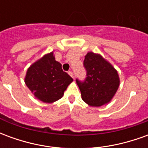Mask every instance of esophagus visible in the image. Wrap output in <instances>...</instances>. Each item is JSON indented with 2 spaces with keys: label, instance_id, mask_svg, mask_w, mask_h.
<instances>
[{
  "label": "esophagus",
  "instance_id": "obj_1",
  "mask_svg": "<svg viewBox=\"0 0 148 148\" xmlns=\"http://www.w3.org/2000/svg\"><path fill=\"white\" fill-rule=\"evenodd\" d=\"M68 74H70V76H71V77H72L73 78H74V74H73V72H72V71H69V72H68Z\"/></svg>",
  "mask_w": 148,
  "mask_h": 148
}]
</instances>
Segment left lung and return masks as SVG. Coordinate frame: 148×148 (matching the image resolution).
I'll list each match as a JSON object with an SVG mask.
<instances>
[{"mask_svg": "<svg viewBox=\"0 0 148 148\" xmlns=\"http://www.w3.org/2000/svg\"><path fill=\"white\" fill-rule=\"evenodd\" d=\"M84 66L86 78L84 82L76 80L82 100L93 107L110 102L120 86L117 71L101 55L92 51L85 56Z\"/></svg>", "mask_w": 148, "mask_h": 148, "instance_id": "obj_1", "label": "left lung"}]
</instances>
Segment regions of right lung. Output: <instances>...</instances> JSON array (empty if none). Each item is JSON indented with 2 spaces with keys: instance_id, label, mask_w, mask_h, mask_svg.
Segmentation results:
<instances>
[{
  "instance_id": "right-lung-1",
  "label": "right lung",
  "mask_w": 148,
  "mask_h": 148,
  "mask_svg": "<svg viewBox=\"0 0 148 148\" xmlns=\"http://www.w3.org/2000/svg\"><path fill=\"white\" fill-rule=\"evenodd\" d=\"M24 82L36 98L53 103L62 97L73 78L62 71L61 63L55 60L52 51L31 65Z\"/></svg>"
}]
</instances>
